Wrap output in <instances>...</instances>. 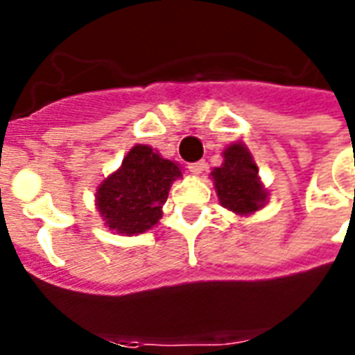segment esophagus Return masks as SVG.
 <instances>
[{"instance_id":"1","label":"esophagus","mask_w":355,"mask_h":355,"mask_svg":"<svg viewBox=\"0 0 355 355\" xmlns=\"http://www.w3.org/2000/svg\"><path fill=\"white\" fill-rule=\"evenodd\" d=\"M205 167H206V162H193V164H189L188 166V169L191 173H193V175H200V173L205 171Z\"/></svg>"}]
</instances>
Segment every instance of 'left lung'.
Wrapping results in <instances>:
<instances>
[{
    "label": "left lung",
    "instance_id": "obj_1",
    "mask_svg": "<svg viewBox=\"0 0 355 355\" xmlns=\"http://www.w3.org/2000/svg\"><path fill=\"white\" fill-rule=\"evenodd\" d=\"M210 177L221 206L236 216H252L267 202L269 191L259 178L252 153L243 141L225 147L223 164L211 169Z\"/></svg>",
    "mask_w": 355,
    "mask_h": 355
}]
</instances>
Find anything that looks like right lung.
I'll list each match as a JSON object with an SVG mask.
<instances>
[{
    "label": "right lung",
    "mask_w": 355,
    "mask_h": 355,
    "mask_svg": "<svg viewBox=\"0 0 355 355\" xmlns=\"http://www.w3.org/2000/svg\"><path fill=\"white\" fill-rule=\"evenodd\" d=\"M182 178V167L150 145L128 150L121 166L96 191L103 225L119 236H138L158 225L171 184Z\"/></svg>",
    "instance_id": "right-lung-1"
}]
</instances>
